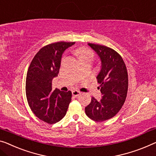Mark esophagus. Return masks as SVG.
Returning a JSON list of instances; mask_svg holds the SVG:
<instances>
[{
  "mask_svg": "<svg viewBox=\"0 0 156 156\" xmlns=\"http://www.w3.org/2000/svg\"><path fill=\"white\" fill-rule=\"evenodd\" d=\"M80 94V92L78 91V90H73V91H72V94H73V96L74 97H77Z\"/></svg>",
  "mask_w": 156,
  "mask_h": 156,
  "instance_id": "esophagus-1",
  "label": "esophagus"
}]
</instances>
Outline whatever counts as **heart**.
I'll return each instance as SVG.
<instances>
[{"mask_svg": "<svg viewBox=\"0 0 156 156\" xmlns=\"http://www.w3.org/2000/svg\"><path fill=\"white\" fill-rule=\"evenodd\" d=\"M76 52L78 56V58L80 62L87 59L92 60L93 57H94V53H93L92 51L86 47H80L77 48L76 50Z\"/></svg>", "mask_w": 156, "mask_h": 156, "instance_id": "heart-1", "label": "heart"}]
</instances>
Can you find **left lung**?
Returning a JSON list of instances; mask_svg holds the SVG:
<instances>
[{"instance_id":"left-lung-1","label":"left lung","mask_w":156,"mask_h":156,"mask_svg":"<svg viewBox=\"0 0 156 156\" xmlns=\"http://www.w3.org/2000/svg\"><path fill=\"white\" fill-rule=\"evenodd\" d=\"M100 57L101 69L97 76L102 99L92 97L85 107V113L95 122H103L117 114L127 97L128 75L126 66L120 54L113 49L99 44L88 43Z\"/></svg>"}]
</instances>
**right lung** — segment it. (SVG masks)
I'll return each instance as SVG.
<instances>
[{"mask_svg": "<svg viewBox=\"0 0 156 156\" xmlns=\"http://www.w3.org/2000/svg\"><path fill=\"white\" fill-rule=\"evenodd\" d=\"M75 42H57L42 48L30 64L26 79L28 104L36 117L48 124L59 122L66 115L71 101V91L52 90V79L57 76L64 50Z\"/></svg>", "mask_w": 156, "mask_h": 156, "instance_id": "add662e5", "label": "right lung"}]
</instances>
